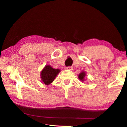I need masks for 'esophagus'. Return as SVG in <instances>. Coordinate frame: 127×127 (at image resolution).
I'll list each match as a JSON object with an SVG mask.
<instances>
[{"instance_id": "esophagus-1", "label": "esophagus", "mask_w": 127, "mask_h": 127, "mask_svg": "<svg viewBox=\"0 0 127 127\" xmlns=\"http://www.w3.org/2000/svg\"><path fill=\"white\" fill-rule=\"evenodd\" d=\"M66 69L68 70H73V67L72 66H67V67H66Z\"/></svg>"}]
</instances>
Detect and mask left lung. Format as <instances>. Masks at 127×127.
Returning a JSON list of instances; mask_svg holds the SVG:
<instances>
[{"mask_svg": "<svg viewBox=\"0 0 127 127\" xmlns=\"http://www.w3.org/2000/svg\"><path fill=\"white\" fill-rule=\"evenodd\" d=\"M85 76H86V74L85 72H81V73L79 74L78 78L81 81H83L84 80V78H85Z\"/></svg>", "mask_w": 127, "mask_h": 127, "instance_id": "obj_1", "label": "left lung"}]
</instances>
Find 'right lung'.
<instances>
[{"mask_svg":"<svg viewBox=\"0 0 127 127\" xmlns=\"http://www.w3.org/2000/svg\"><path fill=\"white\" fill-rule=\"evenodd\" d=\"M59 72V69H54L50 65H46L41 73V78L45 84L48 85L53 82Z\"/></svg>","mask_w":127,"mask_h":127,"instance_id":"obj_1","label":"right lung"}]
</instances>
